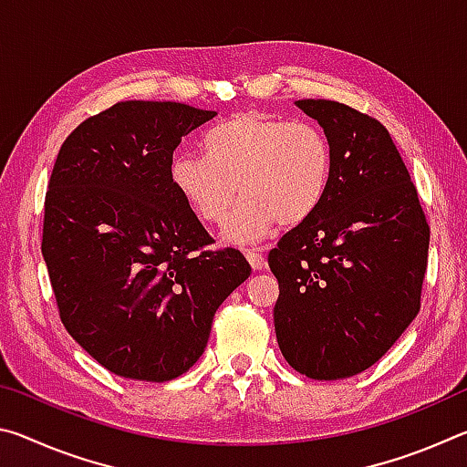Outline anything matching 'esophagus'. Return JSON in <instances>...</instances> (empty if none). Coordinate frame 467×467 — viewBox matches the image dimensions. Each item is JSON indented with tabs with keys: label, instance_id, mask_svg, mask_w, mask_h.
Masks as SVG:
<instances>
[{
	"label": "esophagus",
	"instance_id": "34e87169",
	"mask_svg": "<svg viewBox=\"0 0 467 467\" xmlns=\"http://www.w3.org/2000/svg\"><path fill=\"white\" fill-rule=\"evenodd\" d=\"M244 257H247V262L251 264L253 270H264L265 262H264L262 253L255 251V249H247V251H244Z\"/></svg>",
	"mask_w": 467,
	"mask_h": 467
}]
</instances>
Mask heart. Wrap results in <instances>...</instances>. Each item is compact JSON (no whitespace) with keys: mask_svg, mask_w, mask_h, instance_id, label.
<instances>
[{"mask_svg":"<svg viewBox=\"0 0 467 467\" xmlns=\"http://www.w3.org/2000/svg\"><path fill=\"white\" fill-rule=\"evenodd\" d=\"M205 156L177 152L171 181L205 224L223 223L228 243L265 239L280 223L311 218L327 193L334 156L326 133L306 121L243 110L203 136Z\"/></svg>","mask_w":467,"mask_h":467,"instance_id":"obj_1","label":"heart"}]
</instances>
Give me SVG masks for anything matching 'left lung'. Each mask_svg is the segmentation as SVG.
<instances>
[{
	"mask_svg": "<svg viewBox=\"0 0 467 467\" xmlns=\"http://www.w3.org/2000/svg\"><path fill=\"white\" fill-rule=\"evenodd\" d=\"M295 105L326 131L334 167L317 212L267 257L274 326L292 368L336 381L373 367L420 311L431 228L381 123L336 100Z\"/></svg>",
	"mask_w": 467,
	"mask_h": 467,
	"instance_id": "left-lung-1",
	"label": "left lung"
}]
</instances>
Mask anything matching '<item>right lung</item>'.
Here are the masks:
<instances>
[{
	"instance_id": "right-lung-1",
	"label": "right lung",
	"mask_w": 467,
	"mask_h": 467,
	"mask_svg": "<svg viewBox=\"0 0 467 467\" xmlns=\"http://www.w3.org/2000/svg\"><path fill=\"white\" fill-rule=\"evenodd\" d=\"M216 110L125 100L69 133L45 195L43 257L59 317L110 373L162 383L187 373L212 319L251 275L171 181L181 138Z\"/></svg>"
}]
</instances>
